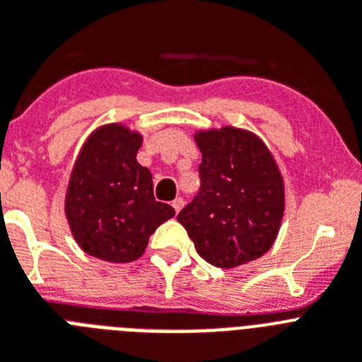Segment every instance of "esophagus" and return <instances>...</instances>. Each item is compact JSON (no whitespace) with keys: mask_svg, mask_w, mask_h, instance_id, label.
Wrapping results in <instances>:
<instances>
[{"mask_svg":"<svg viewBox=\"0 0 362 362\" xmlns=\"http://www.w3.org/2000/svg\"><path fill=\"white\" fill-rule=\"evenodd\" d=\"M172 207H174V211H175V213H179V211H181V209L185 207V202H183V198H177V199H174V202H172Z\"/></svg>","mask_w":362,"mask_h":362,"instance_id":"1","label":"esophagus"}]
</instances>
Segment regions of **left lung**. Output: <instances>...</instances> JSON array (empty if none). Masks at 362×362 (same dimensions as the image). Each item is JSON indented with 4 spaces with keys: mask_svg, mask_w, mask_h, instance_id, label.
<instances>
[{
    "mask_svg": "<svg viewBox=\"0 0 362 362\" xmlns=\"http://www.w3.org/2000/svg\"><path fill=\"white\" fill-rule=\"evenodd\" d=\"M202 190L177 214L199 255L218 268L252 262L274 246L285 214V181L264 140L244 127L194 131Z\"/></svg>",
    "mask_w": 362,
    "mask_h": 362,
    "instance_id": "left-lung-1",
    "label": "left lung"
}]
</instances>
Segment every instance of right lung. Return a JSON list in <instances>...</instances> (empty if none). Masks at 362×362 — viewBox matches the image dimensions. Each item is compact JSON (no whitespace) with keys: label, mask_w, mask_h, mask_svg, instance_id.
Listing matches in <instances>:
<instances>
[{"label":"right lung","mask_w":362,"mask_h":362,"mask_svg":"<svg viewBox=\"0 0 362 362\" xmlns=\"http://www.w3.org/2000/svg\"><path fill=\"white\" fill-rule=\"evenodd\" d=\"M142 134L115 122L95 127L76 157L64 214L79 247L107 262H133L149 237L174 216V207L155 202L151 172L139 164Z\"/></svg>","instance_id":"1"}]
</instances>
